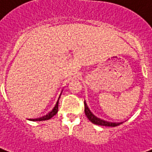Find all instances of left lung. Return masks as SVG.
<instances>
[{"label":"left lung","mask_w":152,"mask_h":152,"mask_svg":"<svg viewBox=\"0 0 152 152\" xmlns=\"http://www.w3.org/2000/svg\"><path fill=\"white\" fill-rule=\"evenodd\" d=\"M85 115L87 116L88 119L92 122L93 123L96 125H99V126H119L120 124H122V122L121 123H116V122H105L104 120H102V119L97 118L96 117H95L93 115V113H91V111L89 110V109L88 108L87 104H86V102L85 101Z\"/></svg>","instance_id":"obj_1"}]
</instances>
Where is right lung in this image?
<instances>
[{"mask_svg": "<svg viewBox=\"0 0 152 152\" xmlns=\"http://www.w3.org/2000/svg\"><path fill=\"white\" fill-rule=\"evenodd\" d=\"M59 97H60V95L59 96V99H58V101L56 102V105H55V107L52 110L50 111V113H48L47 115H45V116L42 117V118H35V119H30L31 121H45V120H48V119L51 118L54 115H56L57 112H58V104H59Z\"/></svg>", "mask_w": 152, "mask_h": 152, "instance_id": "right-lung-1", "label": "right lung"}]
</instances>
